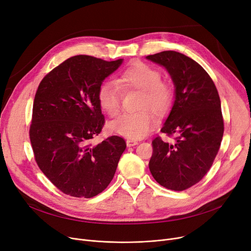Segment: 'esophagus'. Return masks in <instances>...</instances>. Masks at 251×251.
<instances>
[{
  "label": "esophagus",
  "instance_id": "34e87169",
  "mask_svg": "<svg viewBox=\"0 0 251 251\" xmlns=\"http://www.w3.org/2000/svg\"><path fill=\"white\" fill-rule=\"evenodd\" d=\"M126 144H127L128 148H131V147L136 146V144H138V142L136 140H133V139H127Z\"/></svg>",
  "mask_w": 251,
  "mask_h": 251
}]
</instances>
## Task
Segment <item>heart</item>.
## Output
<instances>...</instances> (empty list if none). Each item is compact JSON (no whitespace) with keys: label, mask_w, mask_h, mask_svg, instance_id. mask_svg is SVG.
Listing matches in <instances>:
<instances>
[{"label":"heart","mask_w":251,"mask_h":251,"mask_svg":"<svg viewBox=\"0 0 251 251\" xmlns=\"http://www.w3.org/2000/svg\"><path fill=\"white\" fill-rule=\"evenodd\" d=\"M161 72L151 66L136 62L117 76L114 81H103L98 89L100 109L111 117L116 116L121 107L120 88L140 91L136 113L121 115L110 124L112 132L131 139L147 136L156 127L157 119L148 109L157 115L169 111L174 100L173 87L162 80Z\"/></svg>","instance_id":"obj_1"}]
</instances>
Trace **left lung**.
<instances>
[{
	"label": "left lung",
	"instance_id": "left-lung-1",
	"mask_svg": "<svg viewBox=\"0 0 251 251\" xmlns=\"http://www.w3.org/2000/svg\"><path fill=\"white\" fill-rule=\"evenodd\" d=\"M147 59L163 66L175 86L173 107L161 129L175 140H152L150 171L160 185L182 191L204 177L219 151L224 134L220 97L206 71L181 52L165 50Z\"/></svg>",
	"mask_w": 251,
	"mask_h": 251
}]
</instances>
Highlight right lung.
I'll return each mask as SVG.
<instances>
[{
    "mask_svg": "<svg viewBox=\"0 0 251 251\" xmlns=\"http://www.w3.org/2000/svg\"><path fill=\"white\" fill-rule=\"evenodd\" d=\"M122 63L123 59L108 62L74 56L52 69L38 85L30 142L39 169L65 194L90 199L114 178L125 140L113 135L97 146L90 141L104 124L98 89Z\"/></svg>",
    "mask_w": 251,
    "mask_h": 251,
    "instance_id": "1",
    "label": "right lung"
}]
</instances>
